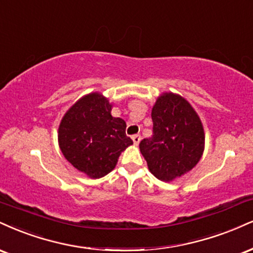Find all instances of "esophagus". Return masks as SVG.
I'll use <instances>...</instances> for the list:
<instances>
[{"instance_id":"34e87169","label":"esophagus","mask_w":253,"mask_h":253,"mask_svg":"<svg viewBox=\"0 0 253 253\" xmlns=\"http://www.w3.org/2000/svg\"><path fill=\"white\" fill-rule=\"evenodd\" d=\"M132 140H133V142H134V145H139L140 140H141V136H140L139 134H135L132 136Z\"/></svg>"}]
</instances>
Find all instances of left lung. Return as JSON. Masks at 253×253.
<instances>
[{"label": "left lung", "mask_w": 253, "mask_h": 253, "mask_svg": "<svg viewBox=\"0 0 253 253\" xmlns=\"http://www.w3.org/2000/svg\"><path fill=\"white\" fill-rule=\"evenodd\" d=\"M153 135L140 142L150 172L161 181H173L199 163L205 133L199 115L185 97L163 93L152 108Z\"/></svg>", "instance_id": "1"}]
</instances>
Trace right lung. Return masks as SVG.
<instances>
[{
	"instance_id": "obj_1",
	"label": "right lung",
	"mask_w": 253,
	"mask_h": 253,
	"mask_svg": "<svg viewBox=\"0 0 253 253\" xmlns=\"http://www.w3.org/2000/svg\"><path fill=\"white\" fill-rule=\"evenodd\" d=\"M112 107L101 93H89L79 99L60 123L57 140L61 152L89 178L108 174L121 152L133 144L126 135V123L112 117Z\"/></svg>"
}]
</instances>
